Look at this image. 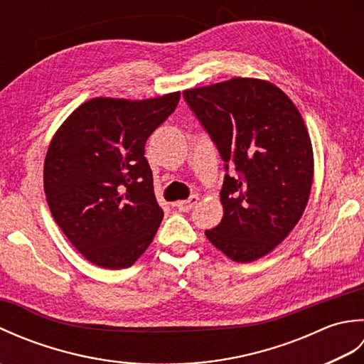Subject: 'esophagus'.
<instances>
[{"label": "esophagus", "instance_id": "esophagus-1", "mask_svg": "<svg viewBox=\"0 0 364 364\" xmlns=\"http://www.w3.org/2000/svg\"><path fill=\"white\" fill-rule=\"evenodd\" d=\"M197 202H198V197L197 196H191L188 200H181V202L173 203V206L176 208V210H180L183 213H188V211H191L192 208L197 205Z\"/></svg>", "mask_w": 364, "mask_h": 364}]
</instances>
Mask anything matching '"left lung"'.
I'll return each instance as SVG.
<instances>
[{"mask_svg":"<svg viewBox=\"0 0 364 364\" xmlns=\"http://www.w3.org/2000/svg\"><path fill=\"white\" fill-rule=\"evenodd\" d=\"M183 97L218 146L225 168L223 218L205 235L236 262L272 252L304 214L313 186L311 139L299 109L275 84L231 78Z\"/></svg>","mask_w":364,"mask_h":364,"instance_id":"8db88e82","label":"left lung"}]
</instances>
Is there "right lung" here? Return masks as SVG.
I'll use <instances>...</instances> for the list:
<instances>
[{"instance_id":"add662e5","label":"right lung","mask_w":364,"mask_h":364,"mask_svg":"<svg viewBox=\"0 0 364 364\" xmlns=\"http://www.w3.org/2000/svg\"><path fill=\"white\" fill-rule=\"evenodd\" d=\"M180 102L97 97L54 133L43 188L54 222L92 264L127 269L156 235L164 211L153 189L145 142Z\"/></svg>"}]
</instances>
